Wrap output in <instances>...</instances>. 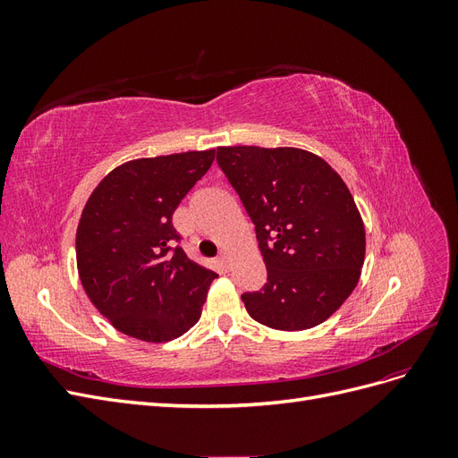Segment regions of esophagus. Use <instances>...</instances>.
Returning a JSON list of instances; mask_svg holds the SVG:
<instances>
[{
  "label": "esophagus",
  "instance_id": "esophagus-1",
  "mask_svg": "<svg viewBox=\"0 0 458 458\" xmlns=\"http://www.w3.org/2000/svg\"><path fill=\"white\" fill-rule=\"evenodd\" d=\"M217 261H219V266L221 267H225V269H229V252H221L219 254V258H217Z\"/></svg>",
  "mask_w": 458,
  "mask_h": 458
}]
</instances>
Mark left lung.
Returning a JSON list of instances; mask_svg holds the SVG:
<instances>
[{
	"label": "left lung",
	"instance_id": "left-lung-1",
	"mask_svg": "<svg viewBox=\"0 0 458 458\" xmlns=\"http://www.w3.org/2000/svg\"><path fill=\"white\" fill-rule=\"evenodd\" d=\"M217 165L250 216L267 283L242 301L276 330L321 325L348 300L365 261V225L350 189L313 152L219 147Z\"/></svg>",
	"mask_w": 458,
	"mask_h": 458
}]
</instances>
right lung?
<instances>
[{
  "label": "right lung",
  "instance_id": "obj_1",
  "mask_svg": "<svg viewBox=\"0 0 458 458\" xmlns=\"http://www.w3.org/2000/svg\"><path fill=\"white\" fill-rule=\"evenodd\" d=\"M214 157L216 148L131 160L88 199L76 231L80 281L123 335L170 342L200 318L217 275L187 258L172 216Z\"/></svg>",
  "mask_w": 458,
  "mask_h": 458
}]
</instances>
